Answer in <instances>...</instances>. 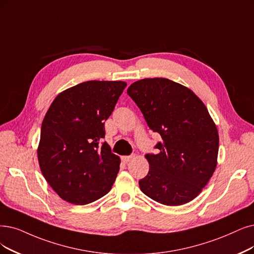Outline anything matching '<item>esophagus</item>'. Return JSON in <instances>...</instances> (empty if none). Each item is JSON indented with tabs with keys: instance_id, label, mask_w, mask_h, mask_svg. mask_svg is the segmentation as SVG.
I'll return each instance as SVG.
<instances>
[{
	"instance_id": "34e87169",
	"label": "esophagus",
	"mask_w": 254,
	"mask_h": 254,
	"mask_svg": "<svg viewBox=\"0 0 254 254\" xmlns=\"http://www.w3.org/2000/svg\"><path fill=\"white\" fill-rule=\"evenodd\" d=\"M133 157H134V156H132V155H130V156H123V157H122V160H123L124 162H126V164H127V162H129L131 159H133Z\"/></svg>"
}]
</instances>
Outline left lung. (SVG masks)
I'll list each match as a JSON object with an SVG mask.
<instances>
[{"instance_id":"1","label":"left lung","mask_w":254,"mask_h":254,"mask_svg":"<svg viewBox=\"0 0 254 254\" xmlns=\"http://www.w3.org/2000/svg\"><path fill=\"white\" fill-rule=\"evenodd\" d=\"M127 94L162 139L157 154L145 156L150 169L138 181L141 191L165 205L188 203L217 167L219 134L206 106L190 88L167 78L138 80Z\"/></svg>"}]
</instances>
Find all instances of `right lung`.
<instances>
[{"mask_svg": "<svg viewBox=\"0 0 254 254\" xmlns=\"http://www.w3.org/2000/svg\"><path fill=\"white\" fill-rule=\"evenodd\" d=\"M126 85L124 81H86L64 90L49 107L37 157L44 177L63 200L84 205L113 188L121 159L100 140Z\"/></svg>", "mask_w": 254, "mask_h": 254, "instance_id": "obj_1", "label": "right lung"}]
</instances>
